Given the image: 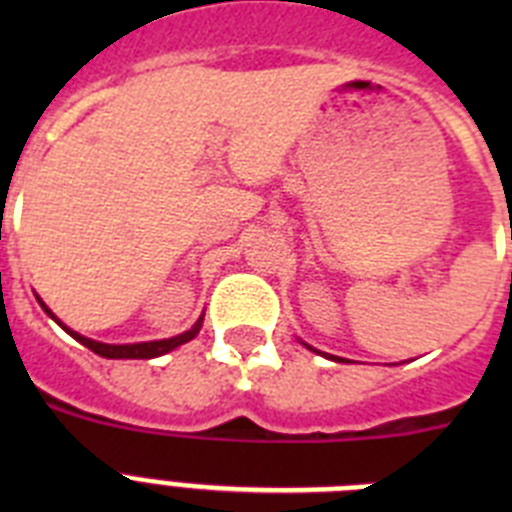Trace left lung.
<instances>
[{"label": "left lung", "mask_w": 512, "mask_h": 512, "mask_svg": "<svg viewBox=\"0 0 512 512\" xmlns=\"http://www.w3.org/2000/svg\"><path fill=\"white\" fill-rule=\"evenodd\" d=\"M302 346H305V348H310V351H315V354L325 356V359H330V361H343V359H341V356H330V354H325V351H318V348H312V346H310V343H305V341H302Z\"/></svg>", "instance_id": "obj_1"}]
</instances>
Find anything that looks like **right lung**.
I'll return each instance as SVG.
<instances>
[{
	"label": "right lung",
	"instance_id": "obj_1",
	"mask_svg": "<svg viewBox=\"0 0 512 512\" xmlns=\"http://www.w3.org/2000/svg\"><path fill=\"white\" fill-rule=\"evenodd\" d=\"M38 302H40V307H43V310L48 312V315H51V318L56 320V323L61 325L63 330H66V333H69L71 338H76V341H79L81 346H87L89 351H94V354L104 356V359H156V356H164V354H169V351H174V348L182 346V343L192 341V338L197 336V333H200L202 320H205V315H200V318H197V323H194L192 328L184 330V333H179V336H174V338H161V341L99 343V341H92V338H87V336H81V333H76V330H71L66 323H61V320H58L56 315H53V312H51V307L45 305V302L40 300V297H38Z\"/></svg>",
	"mask_w": 512,
	"mask_h": 512
}]
</instances>
